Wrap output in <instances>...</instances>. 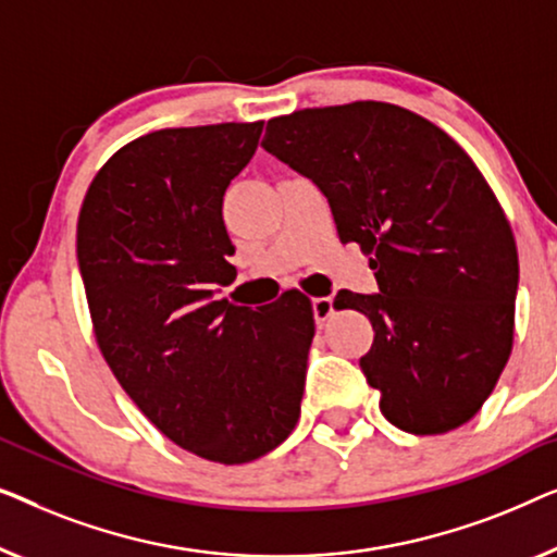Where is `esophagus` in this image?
<instances>
[{
    "mask_svg": "<svg viewBox=\"0 0 557 557\" xmlns=\"http://www.w3.org/2000/svg\"><path fill=\"white\" fill-rule=\"evenodd\" d=\"M312 315H315L318 325H323L333 315V297H315L312 300Z\"/></svg>",
    "mask_w": 557,
    "mask_h": 557,
    "instance_id": "obj_1",
    "label": "esophagus"
}]
</instances>
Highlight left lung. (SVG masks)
I'll return each instance as SVG.
<instances>
[{
	"label": "left lung",
	"instance_id": "1",
	"mask_svg": "<svg viewBox=\"0 0 557 557\" xmlns=\"http://www.w3.org/2000/svg\"><path fill=\"white\" fill-rule=\"evenodd\" d=\"M264 151L310 178L343 245L371 255L379 293L341 289L373 346L381 413L409 434L467 424L512 350L520 264L505 211L442 128L391 103L305 108L268 123Z\"/></svg>",
	"mask_w": 557,
	"mask_h": 557
}]
</instances>
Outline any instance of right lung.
Masks as SVG:
<instances>
[{"mask_svg": "<svg viewBox=\"0 0 557 557\" xmlns=\"http://www.w3.org/2000/svg\"><path fill=\"white\" fill-rule=\"evenodd\" d=\"M257 123L163 128L113 153L85 194L77 264L106 363L163 436L219 465L264 457L300 419L310 297L245 308L222 219Z\"/></svg>", "mask_w": 557, "mask_h": 557, "instance_id": "obj_1", "label": "right lung"}]
</instances>
